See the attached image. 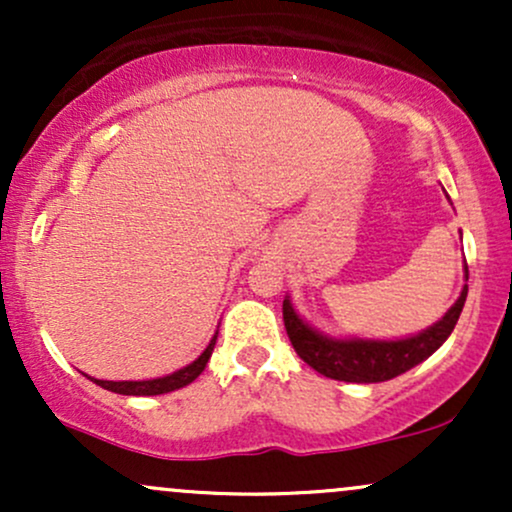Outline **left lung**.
<instances>
[{"label":"left lung","instance_id":"8db88e82","mask_svg":"<svg viewBox=\"0 0 512 512\" xmlns=\"http://www.w3.org/2000/svg\"><path fill=\"white\" fill-rule=\"evenodd\" d=\"M467 279L469 272L464 264V281ZM464 301H467V284L462 286L460 298L438 322L402 339L330 337L315 330L296 313L291 296L284 298V325L296 354L325 378L344 380V383H385L419 366L443 346L460 320Z\"/></svg>","mask_w":512,"mask_h":512}]
</instances>
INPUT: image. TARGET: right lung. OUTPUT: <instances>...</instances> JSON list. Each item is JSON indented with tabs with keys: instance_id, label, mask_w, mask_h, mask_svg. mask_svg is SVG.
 Wrapping results in <instances>:
<instances>
[{
	"instance_id": "right-lung-1",
	"label": "right lung",
	"mask_w": 512,
	"mask_h": 512,
	"mask_svg": "<svg viewBox=\"0 0 512 512\" xmlns=\"http://www.w3.org/2000/svg\"><path fill=\"white\" fill-rule=\"evenodd\" d=\"M216 337H219V330L214 332V337H211L207 349H204L202 354H199V358H195V361L190 363V366L175 370V373H170V375H163V378H151V380H96V378H91V375H86V373L84 375L88 380H93L96 385H101L103 390L117 392V395H132V397L166 395V392L180 390V387L190 385L192 380L199 378V373L207 368L211 351H214V346H216Z\"/></svg>"
}]
</instances>
